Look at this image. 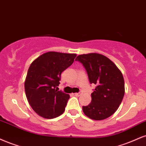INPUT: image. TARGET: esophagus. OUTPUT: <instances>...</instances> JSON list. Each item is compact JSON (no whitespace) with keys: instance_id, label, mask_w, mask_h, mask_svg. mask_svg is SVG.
Segmentation results:
<instances>
[{"instance_id":"esophagus-1","label":"esophagus","mask_w":146,"mask_h":146,"mask_svg":"<svg viewBox=\"0 0 146 146\" xmlns=\"http://www.w3.org/2000/svg\"><path fill=\"white\" fill-rule=\"evenodd\" d=\"M75 94V96H80V95H82V92H79V93H75V94Z\"/></svg>"}]
</instances>
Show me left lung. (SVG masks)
I'll return each mask as SVG.
<instances>
[{
  "label": "left lung",
  "mask_w": 146,
  "mask_h": 146,
  "mask_svg": "<svg viewBox=\"0 0 146 146\" xmlns=\"http://www.w3.org/2000/svg\"><path fill=\"white\" fill-rule=\"evenodd\" d=\"M75 60L85 67L90 84L96 86L91 94V103L82 107L84 114L94 120L110 117L116 111L124 95L122 72L111 60L101 54H81Z\"/></svg>",
  "instance_id": "left-lung-1"
}]
</instances>
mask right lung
Here are the masks:
<instances>
[{"label": "right lung", "instance_id": "1", "mask_svg": "<svg viewBox=\"0 0 146 146\" xmlns=\"http://www.w3.org/2000/svg\"><path fill=\"white\" fill-rule=\"evenodd\" d=\"M76 54L48 52L29 66L24 82L29 105L39 116L52 119L63 113L69 94L58 91L60 75L73 64Z\"/></svg>", "mask_w": 146, "mask_h": 146}]
</instances>
